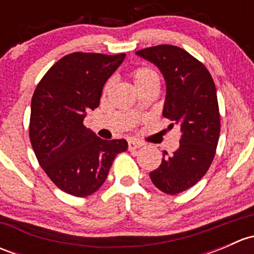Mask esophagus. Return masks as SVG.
<instances>
[{"label": "esophagus", "mask_w": 254, "mask_h": 254, "mask_svg": "<svg viewBox=\"0 0 254 254\" xmlns=\"http://www.w3.org/2000/svg\"><path fill=\"white\" fill-rule=\"evenodd\" d=\"M142 146L141 142L135 141V140H130L129 141V148L130 150H135V148H140Z\"/></svg>", "instance_id": "esophagus-1"}]
</instances>
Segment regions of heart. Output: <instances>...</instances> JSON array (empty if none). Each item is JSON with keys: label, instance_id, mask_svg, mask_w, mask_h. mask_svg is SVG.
I'll list each match as a JSON object with an SVG mask.
<instances>
[{"label": "heart", "instance_id": "heart-1", "mask_svg": "<svg viewBox=\"0 0 254 254\" xmlns=\"http://www.w3.org/2000/svg\"><path fill=\"white\" fill-rule=\"evenodd\" d=\"M132 79H134L135 86H140V84L146 83L148 81H153V79H157L158 81V75L153 70L148 67H140L132 72Z\"/></svg>", "mask_w": 254, "mask_h": 254}]
</instances>
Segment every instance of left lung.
Returning a JSON list of instances; mask_svg holds the SVG:
<instances>
[{"instance_id":"1","label":"left lung","mask_w":254,"mask_h":254,"mask_svg":"<svg viewBox=\"0 0 254 254\" xmlns=\"http://www.w3.org/2000/svg\"><path fill=\"white\" fill-rule=\"evenodd\" d=\"M153 64L166 82L162 115L182 132L178 150L163 152L162 162L150 173L152 183L166 194H178L198 183L209 170L220 135L217 94L205 66L183 49L157 45L136 51Z\"/></svg>"}]
</instances>
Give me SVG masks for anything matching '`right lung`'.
<instances>
[{"label": "right lung", "instance_id": "right-lung-1", "mask_svg": "<svg viewBox=\"0 0 254 254\" xmlns=\"http://www.w3.org/2000/svg\"><path fill=\"white\" fill-rule=\"evenodd\" d=\"M125 54L73 53L54 64L35 88L29 137L39 165L58 188L87 196L106 182L127 140H103L86 129L87 112L99 106L103 86Z\"/></svg>", "mask_w": 254, "mask_h": 254}]
</instances>
